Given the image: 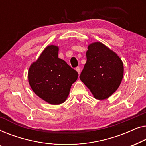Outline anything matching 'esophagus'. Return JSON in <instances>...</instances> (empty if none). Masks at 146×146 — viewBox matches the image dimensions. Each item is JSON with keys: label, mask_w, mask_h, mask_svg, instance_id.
Returning <instances> with one entry per match:
<instances>
[{"label": "esophagus", "mask_w": 146, "mask_h": 146, "mask_svg": "<svg viewBox=\"0 0 146 146\" xmlns=\"http://www.w3.org/2000/svg\"><path fill=\"white\" fill-rule=\"evenodd\" d=\"M75 70L77 71L78 73H79V74H80V73H81V68H80L79 67H76V68H75Z\"/></svg>", "instance_id": "1"}]
</instances>
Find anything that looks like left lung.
Segmentation results:
<instances>
[{
    "instance_id": "8db88e82",
    "label": "left lung",
    "mask_w": 146,
    "mask_h": 146,
    "mask_svg": "<svg viewBox=\"0 0 146 146\" xmlns=\"http://www.w3.org/2000/svg\"><path fill=\"white\" fill-rule=\"evenodd\" d=\"M87 62L80 79L96 99L104 100L118 89L124 75L123 62L118 55L101 42L88 46Z\"/></svg>"
}]
</instances>
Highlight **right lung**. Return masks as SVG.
<instances>
[{
  "mask_svg": "<svg viewBox=\"0 0 146 146\" xmlns=\"http://www.w3.org/2000/svg\"><path fill=\"white\" fill-rule=\"evenodd\" d=\"M59 47L47 46L30 65L28 82L34 93L51 104H59L68 97L78 73L58 57Z\"/></svg>",
  "mask_w": 146,
  "mask_h": 146,
  "instance_id": "obj_1",
  "label": "right lung"
}]
</instances>
